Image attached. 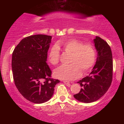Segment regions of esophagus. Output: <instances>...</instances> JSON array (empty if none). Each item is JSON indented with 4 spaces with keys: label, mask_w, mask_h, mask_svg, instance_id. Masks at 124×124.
Instances as JSON below:
<instances>
[{
    "label": "esophagus",
    "mask_w": 124,
    "mask_h": 124,
    "mask_svg": "<svg viewBox=\"0 0 124 124\" xmlns=\"http://www.w3.org/2000/svg\"><path fill=\"white\" fill-rule=\"evenodd\" d=\"M63 83L66 85H70V82H68V81H63Z\"/></svg>",
    "instance_id": "obj_1"
}]
</instances>
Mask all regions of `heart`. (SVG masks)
<instances>
[{
	"label": "heart",
	"mask_w": 124,
	"mask_h": 124,
	"mask_svg": "<svg viewBox=\"0 0 124 124\" xmlns=\"http://www.w3.org/2000/svg\"><path fill=\"white\" fill-rule=\"evenodd\" d=\"M71 54L68 66H61L54 71L56 78L61 80H72L81 76L82 71L86 73L92 68L95 62L96 52L93 46L89 44H83L81 41L70 39L59 41L52 47L48 55V59L53 65H56L60 60L59 50Z\"/></svg>",
	"instance_id": "obj_1"
}]
</instances>
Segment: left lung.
<instances>
[{"instance_id": "obj_1", "label": "left lung", "mask_w": 124, "mask_h": 124, "mask_svg": "<svg viewBox=\"0 0 124 124\" xmlns=\"http://www.w3.org/2000/svg\"><path fill=\"white\" fill-rule=\"evenodd\" d=\"M97 50L96 63L89 76L82 78L77 83L82 87L74 97L77 100L90 103L99 100L106 93L111 85L113 76V60L110 46L100 37L93 39Z\"/></svg>"}]
</instances>
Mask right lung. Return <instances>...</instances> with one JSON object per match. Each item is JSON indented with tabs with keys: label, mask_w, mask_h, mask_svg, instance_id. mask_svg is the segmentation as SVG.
Listing matches in <instances>:
<instances>
[{
	"label": "right lung",
	"mask_w": 124,
	"mask_h": 124,
	"mask_svg": "<svg viewBox=\"0 0 124 124\" xmlns=\"http://www.w3.org/2000/svg\"><path fill=\"white\" fill-rule=\"evenodd\" d=\"M52 37L35 35L23 38L12 56V70L15 85L28 101L41 104L53 96L59 80L51 78L47 63V52Z\"/></svg>",
	"instance_id": "add662e5"
}]
</instances>
